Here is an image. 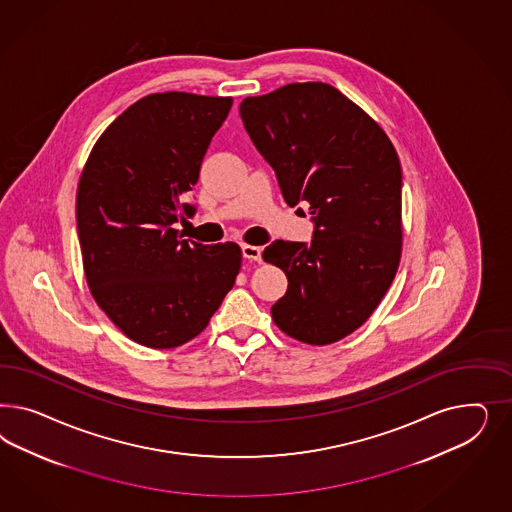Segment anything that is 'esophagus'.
<instances>
[{
	"label": "esophagus",
	"mask_w": 512,
	"mask_h": 512,
	"mask_svg": "<svg viewBox=\"0 0 512 512\" xmlns=\"http://www.w3.org/2000/svg\"><path fill=\"white\" fill-rule=\"evenodd\" d=\"M242 255L249 259V261H255V263H261L263 261V249L257 248V246H249L244 244L242 246Z\"/></svg>",
	"instance_id": "1"
}]
</instances>
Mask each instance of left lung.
<instances>
[{
    "label": "left lung",
    "mask_w": 512,
    "mask_h": 512,
    "mask_svg": "<svg viewBox=\"0 0 512 512\" xmlns=\"http://www.w3.org/2000/svg\"><path fill=\"white\" fill-rule=\"evenodd\" d=\"M240 116L285 202H306L315 223L310 244L264 248L289 281L272 319L302 343L341 340L368 321L400 264L398 154L377 122L325 82L246 97Z\"/></svg>",
    "instance_id": "8db88e82"
}]
</instances>
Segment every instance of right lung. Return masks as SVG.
Listing matches in <instances>:
<instances>
[{"instance_id": "add662e5", "label": "right lung", "mask_w": 512, "mask_h": 512, "mask_svg": "<svg viewBox=\"0 0 512 512\" xmlns=\"http://www.w3.org/2000/svg\"><path fill=\"white\" fill-rule=\"evenodd\" d=\"M233 97L152 93L92 148L77 189L82 264L97 306L129 340L172 349L199 336L233 289L234 242L204 246L174 229Z\"/></svg>"}]
</instances>
